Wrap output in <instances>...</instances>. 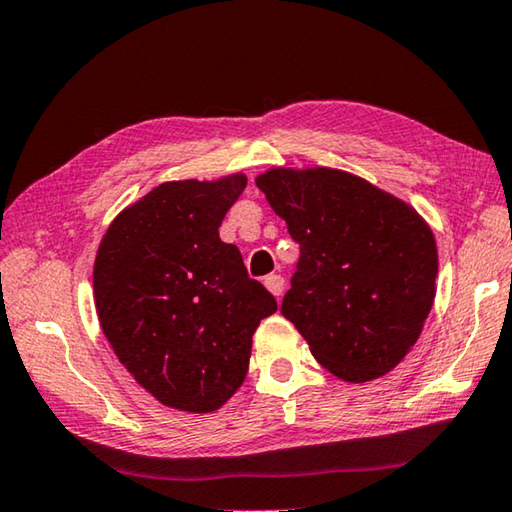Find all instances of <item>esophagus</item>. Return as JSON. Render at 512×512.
<instances>
[{
    "mask_svg": "<svg viewBox=\"0 0 512 512\" xmlns=\"http://www.w3.org/2000/svg\"><path fill=\"white\" fill-rule=\"evenodd\" d=\"M264 286L275 297H280L284 293V277L282 275H268V277H264Z\"/></svg>",
    "mask_w": 512,
    "mask_h": 512,
    "instance_id": "34e87169",
    "label": "esophagus"
}]
</instances>
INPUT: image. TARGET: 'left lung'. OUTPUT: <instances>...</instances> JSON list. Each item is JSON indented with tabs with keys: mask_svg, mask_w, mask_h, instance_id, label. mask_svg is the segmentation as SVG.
Returning a JSON list of instances; mask_svg holds the SVG:
<instances>
[{
	"mask_svg": "<svg viewBox=\"0 0 512 512\" xmlns=\"http://www.w3.org/2000/svg\"><path fill=\"white\" fill-rule=\"evenodd\" d=\"M255 183L300 244L284 318L333 376L367 383L392 371L434 302L430 226L401 199L331 167H273Z\"/></svg>",
	"mask_w": 512,
	"mask_h": 512,
	"instance_id": "left-lung-1",
	"label": "left lung"
}]
</instances>
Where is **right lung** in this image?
Here are the masks:
<instances>
[{"label":"right lung","instance_id":"right-lung-1","mask_svg":"<svg viewBox=\"0 0 512 512\" xmlns=\"http://www.w3.org/2000/svg\"><path fill=\"white\" fill-rule=\"evenodd\" d=\"M246 188L167 181L111 221L94 264L102 333L156 401L215 412L244 383L253 333L277 311L219 226Z\"/></svg>","mask_w":512,"mask_h":512}]
</instances>
